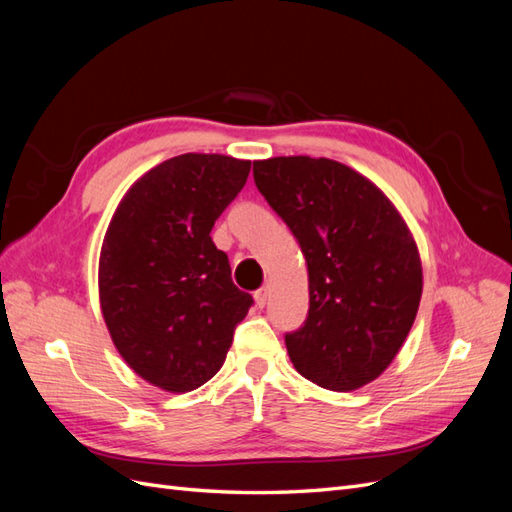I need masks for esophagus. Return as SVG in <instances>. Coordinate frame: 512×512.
<instances>
[{
  "label": "esophagus",
  "mask_w": 512,
  "mask_h": 512,
  "mask_svg": "<svg viewBox=\"0 0 512 512\" xmlns=\"http://www.w3.org/2000/svg\"><path fill=\"white\" fill-rule=\"evenodd\" d=\"M254 299H256V305L262 309L267 305V299H269V288H260L254 292Z\"/></svg>",
  "instance_id": "1"
}]
</instances>
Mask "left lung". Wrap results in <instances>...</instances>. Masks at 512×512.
<instances>
[{"label":"left lung","mask_w":512,"mask_h":512,"mask_svg":"<svg viewBox=\"0 0 512 512\" xmlns=\"http://www.w3.org/2000/svg\"><path fill=\"white\" fill-rule=\"evenodd\" d=\"M254 181L307 262L309 312L286 333L294 369L322 389H361L391 365L421 303L410 228L380 188L329 158L258 160Z\"/></svg>","instance_id":"left-lung-1"}]
</instances>
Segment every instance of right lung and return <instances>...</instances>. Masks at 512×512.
Returning <instances> with one entry per match:
<instances>
[{
  "instance_id": "1",
  "label": "right lung",
  "mask_w": 512,
  "mask_h": 512,
  "mask_svg": "<svg viewBox=\"0 0 512 512\" xmlns=\"http://www.w3.org/2000/svg\"><path fill=\"white\" fill-rule=\"evenodd\" d=\"M252 162L183 153L121 198L100 252V307L123 361L153 386L188 393L218 374L254 299L232 284L211 228Z\"/></svg>"
}]
</instances>
